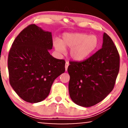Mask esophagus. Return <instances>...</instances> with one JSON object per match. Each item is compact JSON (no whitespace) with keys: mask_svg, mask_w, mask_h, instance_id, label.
Returning <instances> with one entry per match:
<instances>
[{"mask_svg":"<svg viewBox=\"0 0 128 128\" xmlns=\"http://www.w3.org/2000/svg\"><path fill=\"white\" fill-rule=\"evenodd\" d=\"M69 62H66V64H65V70L67 71L68 70V66H69Z\"/></svg>","mask_w":128,"mask_h":128,"instance_id":"esophagus-1","label":"esophagus"}]
</instances>
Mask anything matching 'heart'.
Listing matches in <instances>:
<instances>
[{
    "instance_id": "b5f03b06",
    "label": "heart",
    "mask_w": 128,
    "mask_h": 128,
    "mask_svg": "<svg viewBox=\"0 0 128 128\" xmlns=\"http://www.w3.org/2000/svg\"><path fill=\"white\" fill-rule=\"evenodd\" d=\"M56 50L63 53L66 48H70V55L77 61L83 60L92 55L99 45V39L96 35L87 33H64L62 40L54 42Z\"/></svg>"
}]
</instances>
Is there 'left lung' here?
Returning a JSON list of instances; mask_svg holds the SVG:
<instances>
[{"label":"left lung","instance_id":"8db88e82","mask_svg":"<svg viewBox=\"0 0 128 128\" xmlns=\"http://www.w3.org/2000/svg\"><path fill=\"white\" fill-rule=\"evenodd\" d=\"M120 55L106 32L102 48L82 62H70L69 92L80 106L89 107L102 101L114 87L120 70Z\"/></svg>","mask_w":128,"mask_h":128}]
</instances>
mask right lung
<instances>
[{"label":"right lung","mask_w":128,"mask_h":128,"mask_svg":"<svg viewBox=\"0 0 128 128\" xmlns=\"http://www.w3.org/2000/svg\"><path fill=\"white\" fill-rule=\"evenodd\" d=\"M52 34L36 24L21 31L12 44L8 56L10 84L25 101L36 103L50 94L54 80L65 71V61L49 53Z\"/></svg>","instance_id":"add662e5"}]
</instances>
